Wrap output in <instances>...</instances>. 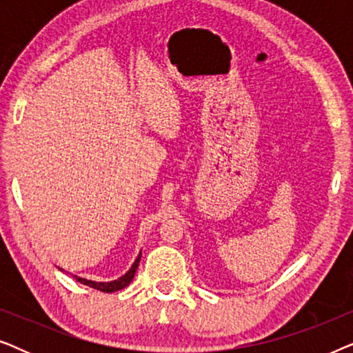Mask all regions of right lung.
Here are the masks:
<instances>
[{
	"label": "right lung",
	"mask_w": 353,
	"mask_h": 353,
	"mask_svg": "<svg viewBox=\"0 0 353 353\" xmlns=\"http://www.w3.org/2000/svg\"><path fill=\"white\" fill-rule=\"evenodd\" d=\"M139 260H141V254L138 255V259L134 260L133 267L128 270L127 273L123 274L122 278L115 279V281H110V283H96V281H90V279H85V278H79L75 276V279L81 284H86V286L93 288V289H98V291H103V292H114V291H120V289L127 288L130 283H132V279L134 276V273H137L138 270V265H139Z\"/></svg>",
	"instance_id": "add662e5"
}]
</instances>
